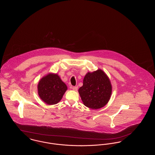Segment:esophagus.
Wrapping results in <instances>:
<instances>
[{
    "label": "esophagus",
    "instance_id": "1",
    "mask_svg": "<svg viewBox=\"0 0 155 155\" xmlns=\"http://www.w3.org/2000/svg\"><path fill=\"white\" fill-rule=\"evenodd\" d=\"M72 89H73V91H77V89H78V87H73L72 88Z\"/></svg>",
    "mask_w": 155,
    "mask_h": 155
}]
</instances>
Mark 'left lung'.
<instances>
[{
  "label": "left lung",
  "instance_id": "8db88e82",
  "mask_svg": "<svg viewBox=\"0 0 155 155\" xmlns=\"http://www.w3.org/2000/svg\"><path fill=\"white\" fill-rule=\"evenodd\" d=\"M78 92L85 106L92 109L102 108L110 99L112 92L110 80L101 69L88 72Z\"/></svg>",
  "mask_w": 155,
  "mask_h": 155
}]
</instances>
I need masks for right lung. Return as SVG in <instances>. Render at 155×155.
Listing matches in <instances>:
<instances>
[{
  "label": "right lung",
  "mask_w": 155,
  "mask_h": 155,
  "mask_svg": "<svg viewBox=\"0 0 155 155\" xmlns=\"http://www.w3.org/2000/svg\"><path fill=\"white\" fill-rule=\"evenodd\" d=\"M37 88L41 100L47 104L52 105L61 101L67 87L58 74L49 73L39 80Z\"/></svg>",
  "instance_id": "obj_1"
}]
</instances>
